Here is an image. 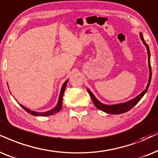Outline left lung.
I'll list each match as a JSON object with an SVG mask.
<instances>
[{
    "mask_svg": "<svg viewBox=\"0 0 158 158\" xmlns=\"http://www.w3.org/2000/svg\"><path fill=\"white\" fill-rule=\"evenodd\" d=\"M139 35H140L141 40L142 41V42L144 46L147 48V55H148V66H149V80L148 83H147V87H146V89L144 90H143L141 93L139 94V95H137L136 97H135L134 98L128 101H126V102L124 103H117V104H111V105H108V104H104V103H101L99 100L96 98V97L94 95V94L90 91V89L87 88V92L90 95L92 100H93V102L94 105L96 106L98 109L101 110L102 111H104L106 113L111 114H123L126 112V111H129L130 109H131L132 108L135 106L138 103L140 100L142 98L144 94L147 93V90H148V88L149 87V85H150L151 81V78H152V69H151V65H150V52H149V46L147 45V44L145 42L144 39H143L142 33H139Z\"/></svg>",
    "mask_w": 158,
    "mask_h": 158,
    "instance_id": "1",
    "label": "left lung"
}]
</instances>
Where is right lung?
Listing matches in <instances>:
<instances>
[{"label": "right lung", "instance_id": "add662e5", "mask_svg": "<svg viewBox=\"0 0 158 158\" xmlns=\"http://www.w3.org/2000/svg\"><path fill=\"white\" fill-rule=\"evenodd\" d=\"M68 81H69V79H67V80L65 81L64 83H63V86H62L60 93V95H59L58 101H57V104L53 108V109H50V110L44 111V112H38V111H33V110H31V109H27V108H26L25 106H24L22 105V104H20V106L23 108L24 109H25L26 111H27V112L30 113V114H31L33 115V116H40V117H46V116L52 115V114H56V113L59 112V111H60V109H62V103H63V94H64V92H65V87H66Z\"/></svg>", "mask_w": 158, "mask_h": 158}]
</instances>
